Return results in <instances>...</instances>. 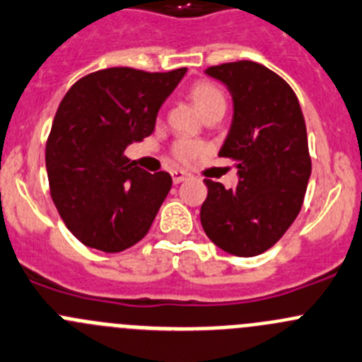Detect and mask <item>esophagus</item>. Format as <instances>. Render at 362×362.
<instances>
[{
    "instance_id": "obj_1",
    "label": "esophagus",
    "mask_w": 362,
    "mask_h": 362,
    "mask_svg": "<svg viewBox=\"0 0 362 362\" xmlns=\"http://www.w3.org/2000/svg\"><path fill=\"white\" fill-rule=\"evenodd\" d=\"M171 177H173V184H180V182H184L185 178H187V173L182 170H175L173 173H171Z\"/></svg>"
}]
</instances>
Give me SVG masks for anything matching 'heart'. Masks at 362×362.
I'll return each instance as SVG.
<instances>
[{"label": "heart", "mask_w": 362, "mask_h": 362, "mask_svg": "<svg viewBox=\"0 0 362 362\" xmlns=\"http://www.w3.org/2000/svg\"><path fill=\"white\" fill-rule=\"evenodd\" d=\"M189 95H191L192 103L196 104V107H198L203 117L209 111L224 110L226 107V95L223 93V90L219 86H216L214 83H209V81H199V83H196L191 88ZM203 150H205L203 143L191 141V139H180V141H177L173 145V156L180 163H191Z\"/></svg>", "instance_id": "b5f03b06"}]
</instances>
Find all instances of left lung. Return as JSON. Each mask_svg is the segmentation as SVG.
Listing matches in <instances>:
<instances>
[{"instance_id": "8db88e82", "label": "left lung", "mask_w": 362, "mask_h": 362, "mask_svg": "<svg viewBox=\"0 0 362 362\" xmlns=\"http://www.w3.org/2000/svg\"><path fill=\"white\" fill-rule=\"evenodd\" d=\"M205 72L226 84L233 99V120L219 157L235 160L240 180L224 189L206 178L202 226L230 255H262L299 216L311 175L299 99L283 77L249 59Z\"/></svg>"}]
</instances>
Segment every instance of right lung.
Wrapping results in <instances>:
<instances>
[{"mask_svg":"<svg viewBox=\"0 0 362 362\" xmlns=\"http://www.w3.org/2000/svg\"><path fill=\"white\" fill-rule=\"evenodd\" d=\"M185 70H99L59 103L45 146L49 187L65 226L88 247L120 252L148 233L171 177L134 166L124 152L152 134Z\"/></svg>","mask_w":362,"mask_h":362,"instance_id":"obj_1","label":"right lung"}]
</instances>
